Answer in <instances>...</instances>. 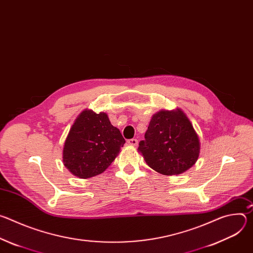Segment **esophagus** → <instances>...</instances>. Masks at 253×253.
<instances>
[{"label": "esophagus", "mask_w": 253, "mask_h": 253, "mask_svg": "<svg viewBox=\"0 0 253 253\" xmlns=\"http://www.w3.org/2000/svg\"><path fill=\"white\" fill-rule=\"evenodd\" d=\"M127 143L129 144V145H131V146H137L138 145V140L135 139V138H132V139H129L127 141Z\"/></svg>", "instance_id": "esophagus-1"}]
</instances>
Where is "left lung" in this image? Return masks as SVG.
I'll use <instances>...</instances> for the list:
<instances>
[{
  "mask_svg": "<svg viewBox=\"0 0 253 253\" xmlns=\"http://www.w3.org/2000/svg\"><path fill=\"white\" fill-rule=\"evenodd\" d=\"M138 150L153 170L163 175H177L195 164L200 142L182 110H161L152 116L145 140L140 141Z\"/></svg>",
  "mask_w": 253,
  "mask_h": 253,
  "instance_id": "1",
  "label": "left lung"
}]
</instances>
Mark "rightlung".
<instances>
[{"mask_svg": "<svg viewBox=\"0 0 253 253\" xmlns=\"http://www.w3.org/2000/svg\"><path fill=\"white\" fill-rule=\"evenodd\" d=\"M125 139L108 115L84 110L72 125L63 148V163L79 178L104 172L114 161Z\"/></svg>", "mask_w": 253, "mask_h": 253, "instance_id": "add662e5", "label": "right lung"}]
</instances>
